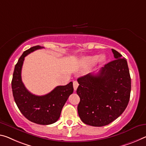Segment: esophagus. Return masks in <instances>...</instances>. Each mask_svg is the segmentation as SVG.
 I'll return each mask as SVG.
<instances>
[{
  "label": "esophagus",
  "instance_id": "esophagus-1",
  "mask_svg": "<svg viewBox=\"0 0 146 146\" xmlns=\"http://www.w3.org/2000/svg\"><path fill=\"white\" fill-rule=\"evenodd\" d=\"M78 86V82L76 81V80H75V81H73V88H74V90H75V91L77 90Z\"/></svg>",
  "mask_w": 146,
  "mask_h": 146
}]
</instances>
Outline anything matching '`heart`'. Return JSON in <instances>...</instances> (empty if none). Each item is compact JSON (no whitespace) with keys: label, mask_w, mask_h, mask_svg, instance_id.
I'll return each mask as SVG.
<instances>
[{"label":"heart","mask_w":146,"mask_h":146,"mask_svg":"<svg viewBox=\"0 0 146 146\" xmlns=\"http://www.w3.org/2000/svg\"><path fill=\"white\" fill-rule=\"evenodd\" d=\"M99 57L98 56H87L85 57L82 60V64L86 67L91 66L92 65H94L96 62L98 60ZM105 59V57L103 56H101L99 58V61H103Z\"/></svg>","instance_id":"heart-1"}]
</instances>
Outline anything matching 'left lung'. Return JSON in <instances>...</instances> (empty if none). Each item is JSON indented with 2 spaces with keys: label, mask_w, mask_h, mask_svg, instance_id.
I'll use <instances>...</instances> for the list:
<instances>
[{
  "label": "left lung",
  "mask_w": 146,
  "mask_h": 146,
  "mask_svg": "<svg viewBox=\"0 0 146 146\" xmlns=\"http://www.w3.org/2000/svg\"><path fill=\"white\" fill-rule=\"evenodd\" d=\"M112 51L115 60L98 74L89 73L77 79L78 114L89 125L102 127L114 121L125 110L130 99L131 80L127 60L115 50Z\"/></svg>",
  "instance_id": "obj_1"
}]
</instances>
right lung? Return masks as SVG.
Masks as SVG:
<instances>
[{"label":"right lung","mask_w":146,"mask_h":146,"mask_svg":"<svg viewBox=\"0 0 146 146\" xmlns=\"http://www.w3.org/2000/svg\"><path fill=\"white\" fill-rule=\"evenodd\" d=\"M34 46L23 53L16 64L13 74L11 88L15 102L23 115L33 123L40 125L54 123L60 116L65 103L73 92V82L58 86L50 93L41 96L31 93L22 82L21 69L25 57L34 50L43 48Z\"/></svg>","instance_id":"obj_1"}]
</instances>
